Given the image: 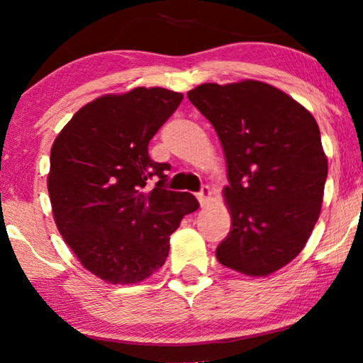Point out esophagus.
<instances>
[{
    "instance_id": "34e87169",
    "label": "esophagus",
    "mask_w": 363,
    "mask_h": 363,
    "mask_svg": "<svg viewBox=\"0 0 363 363\" xmlns=\"http://www.w3.org/2000/svg\"><path fill=\"white\" fill-rule=\"evenodd\" d=\"M196 198H198V201H200V205L203 206V205H206L208 201H210V198H211V190H210V186L208 185H203L201 186V190L196 193Z\"/></svg>"
}]
</instances>
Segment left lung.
Instances as JSON below:
<instances>
[{
	"label": "left lung",
	"mask_w": 363,
	"mask_h": 363,
	"mask_svg": "<svg viewBox=\"0 0 363 363\" xmlns=\"http://www.w3.org/2000/svg\"><path fill=\"white\" fill-rule=\"evenodd\" d=\"M188 99L220 137L233 226L216 247L223 266L267 276L302 251L327 178L315 118L269 84H201Z\"/></svg>",
	"instance_id": "8db88e82"
}]
</instances>
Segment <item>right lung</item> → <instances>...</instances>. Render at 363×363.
<instances>
[{
	"mask_svg": "<svg viewBox=\"0 0 363 363\" xmlns=\"http://www.w3.org/2000/svg\"><path fill=\"white\" fill-rule=\"evenodd\" d=\"M182 101L160 87L99 97L54 140L48 190L57 230L82 266L112 284H133L162 267L170 235L200 206L190 193L167 190L170 163L148 155Z\"/></svg>",
	"mask_w": 363,
	"mask_h": 363,
	"instance_id": "obj_1",
	"label": "right lung"
}]
</instances>
